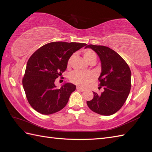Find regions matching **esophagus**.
Wrapping results in <instances>:
<instances>
[{"label": "esophagus", "instance_id": "esophagus-1", "mask_svg": "<svg viewBox=\"0 0 152 152\" xmlns=\"http://www.w3.org/2000/svg\"><path fill=\"white\" fill-rule=\"evenodd\" d=\"M77 91H80V92H84V91H85L84 89L80 88V87H77Z\"/></svg>", "mask_w": 152, "mask_h": 152}]
</instances>
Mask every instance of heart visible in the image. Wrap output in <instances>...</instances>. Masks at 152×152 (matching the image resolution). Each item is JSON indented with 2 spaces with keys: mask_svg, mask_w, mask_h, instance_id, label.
Masks as SVG:
<instances>
[{
  "mask_svg": "<svg viewBox=\"0 0 152 152\" xmlns=\"http://www.w3.org/2000/svg\"><path fill=\"white\" fill-rule=\"evenodd\" d=\"M83 55L86 60L89 63L92 61H96V54L94 50L87 49L84 50ZM73 54L68 59V65L69 66L72 61ZM94 79V75L92 72H82L80 71H74L70 75V80L72 83L75 84L82 87H84L87 86L89 82Z\"/></svg>",
  "mask_w": 152,
  "mask_h": 152,
  "instance_id": "heart-1",
  "label": "heart"
}]
</instances>
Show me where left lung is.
<instances>
[{"instance_id": "left-lung-1", "label": "left lung", "mask_w": 152, "mask_h": 152, "mask_svg": "<svg viewBox=\"0 0 152 152\" xmlns=\"http://www.w3.org/2000/svg\"><path fill=\"white\" fill-rule=\"evenodd\" d=\"M102 62L99 86L104 91L100 95L93 92L94 98L87 104L95 113L111 115L121 108L130 93L131 72L126 61L115 50L104 45L89 44Z\"/></svg>"}]
</instances>
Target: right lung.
Returning <instances> with one entry per match:
<instances>
[{"mask_svg": "<svg viewBox=\"0 0 152 152\" xmlns=\"http://www.w3.org/2000/svg\"><path fill=\"white\" fill-rule=\"evenodd\" d=\"M86 45L53 42L40 48L30 56L22 83L27 100L37 112L50 115L65 107L76 86L66 83L58 89L54 81L66 70L72 54Z\"/></svg>", "mask_w": 152, "mask_h": 152, "instance_id": "right-lung-1", "label": "right lung"}]
</instances>
